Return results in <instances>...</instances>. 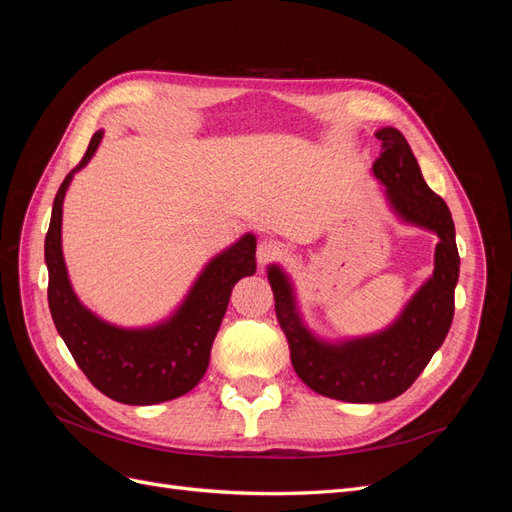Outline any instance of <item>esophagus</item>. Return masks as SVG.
Segmentation results:
<instances>
[{"label":"esophagus","mask_w":512,"mask_h":512,"mask_svg":"<svg viewBox=\"0 0 512 512\" xmlns=\"http://www.w3.org/2000/svg\"><path fill=\"white\" fill-rule=\"evenodd\" d=\"M277 258H280V247H277L275 243H271V241H260L258 243L256 260H258L260 267L271 265V262H275Z\"/></svg>","instance_id":"esophagus-1"}]
</instances>
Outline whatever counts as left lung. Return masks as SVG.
Returning <instances> with one entry per match:
<instances>
[{"mask_svg":"<svg viewBox=\"0 0 512 512\" xmlns=\"http://www.w3.org/2000/svg\"><path fill=\"white\" fill-rule=\"evenodd\" d=\"M380 158L371 166L384 185L386 200L399 220L438 235L433 275L414 292L408 305L384 331L324 342L305 327L288 275L267 269L275 299V314L290 346V361L309 389L352 404H380L408 391L431 361L451 329L459 252L455 224L444 200L429 190L414 153L399 130L382 128Z\"/></svg>","mask_w":512,"mask_h":512,"instance_id":"8db88e82","label":"left lung"}]
</instances>
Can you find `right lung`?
<instances>
[{
	"label": "right lung",
	"mask_w": 512,
	"mask_h": 512,
	"mask_svg": "<svg viewBox=\"0 0 512 512\" xmlns=\"http://www.w3.org/2000/svg\"><path fill=\"white\" fill-rule=\"evenodd\" d=\"M104 132L91 136L81 164L72 168L53 200L44 260L49 269V307L76 365L100 393L119 404L151 406L181 397L209 367L213 339L226 314L230 292L256 273V237L247 232L200 271L173 316L147 329H121L104 322L76 297L61 252V213L76 170L89 164Z\"/></svg>",
	"instance_id": "1"
}]
</instances>
